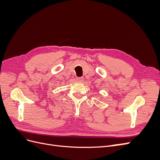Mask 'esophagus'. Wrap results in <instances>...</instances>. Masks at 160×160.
I'll return each instance as SVG.
<instances>
[{"instance_id": "obj_1", "label": "esophagus", "mask_w": 160, "mask_h": 160, "mask_svg": "<svg viewBox=\"0 0 160 160\" xmlns=\"http://www.w3.org/2000/svg\"><path fill=\"white\" fill-rule=\"evenodd\" d=\"M76 81L77 82H79V83H81V82H83L84 81L83 77H78V78L76 79Z\"/></svg>"}]
</instances>
